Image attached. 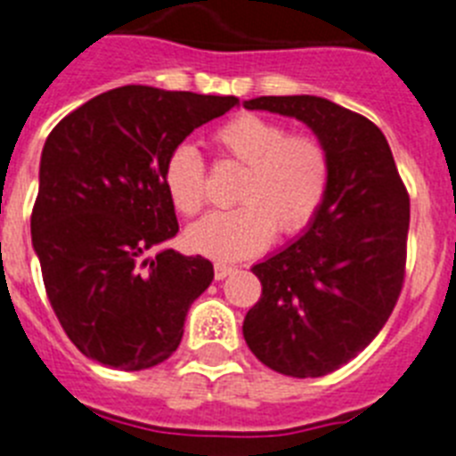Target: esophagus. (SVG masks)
Here are the masks:
<instances>
[{
    "label": "esophagus",
    "mask_w": 456,
    "mask_h": 456,
    "mask_svg": "<svg viewBox=\"0 0 456 456\" xmlns=\"http://www.w3.org/2000/svg\"><path fill=\"white\" fill-rule=\"evenodd\" d=\"M234 271V266H227V264H216V281H224L229 273Z\"/></svg>",
    "instance_id": "1"
}]
</instances>
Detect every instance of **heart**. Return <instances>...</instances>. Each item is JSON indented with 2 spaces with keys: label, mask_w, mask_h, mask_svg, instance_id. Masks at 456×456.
<instances>
[{
  "label": "heart",
  "mask_w": 456,
  "mask_h": 456,
  "mask_svg": "<svg viewBox=\"0 0 456 456\" xmlns=\"http://www.w3.org/2000/svg\"><path fill=\"white\" fill-rule=\"evenodd\" d=\"M224 159L240 164L234 210L210 213L185 232V246L216 262H239L269 246L275 229L297 234L327 197L331 159L311 134L257 113H240L213 132ZM164 192L181 216H197L206 201V167L190 143L175 145L162 169Z\"/></svg>",
  "instance_id": "1"
}]
</instances>
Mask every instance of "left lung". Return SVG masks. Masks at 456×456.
Here are the masks:
<instances>
[{
  "instance_id": "left-lung-1",
  "label": "left lung",
  "mask_w": 456,
  "mask_h": 456,
  "mask_svg": "<svg viewBox=\"0 0 456 456\" xmlns=\"http://www.w3.org/2000/svg\"><path fill=\"white\" fill-rule=\"evenodd\" d=\"M248 110L297 118L331 159L327 197L304 234L252 266L262 297L243 320L252 354L292 378L340 369L376 338L399 299L411 199L385 134L313 94L257 97Z\"/></svg>"
}]
</instances>
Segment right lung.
Here are the masks:
<instances>
[{
    "instance_id": "1",
    "label": "right lung",
    "mask_w": 456,
    "mask_h": 456,
    "mask_svg": "<svg viewBox=\"0 0 456 456\" xmlns=\"http://www.w3.org/2000/svg\"><path fill=\"white\" fill-rule=\"evenodd\" d=\"M236 104L125 86L90 99L48 134L32 246L53 311L86 357L143 370L181 346L213 264L174 248L148 255L178 234L162 169L175 145Z\"/></svg>"
}]
</instances>
